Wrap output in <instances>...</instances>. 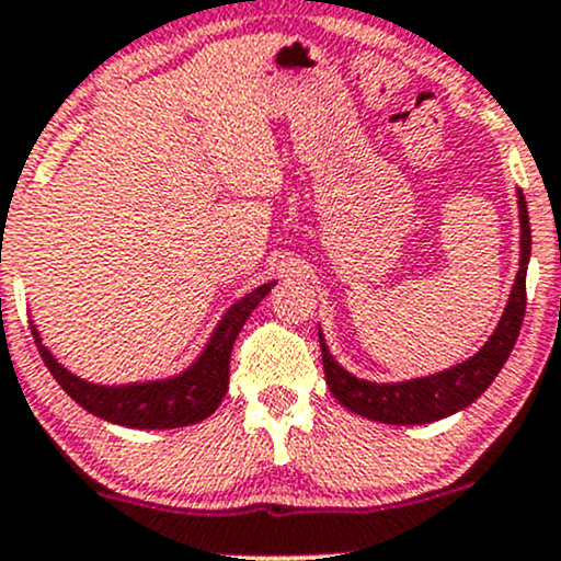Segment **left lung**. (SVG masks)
<instances>
[{
	"label": "left lung",
	"instance_id": "obj_1",
	"mask_svg": "<svg viewBox=\"0 0 561 561\" xmlns=\"http://www.w3.org/2000/svg\"><path fill=\"white\" fill-rule=\"evenodd\" d=\"M516 203H519V273H516L514 286H511L508 305L500 316L495 331L490 340L476 351L471 358L449 366V369L436 371L427 377L401 379V382H375V379H360L347 371L340 360L334 358L327 345V336L318 329L323 355V371H327V385L334 399L351 412L366 420L388 425H425L436 420L449 417L484 393L492 379L500 375L503 364L508 360L511 351L519 336L524 307H527V264L529 249H533V234H529L527 201L522 190H516Z\"/></svg>",
	"mask_w": 561,
	"mask_h": 561
}]
</instances>
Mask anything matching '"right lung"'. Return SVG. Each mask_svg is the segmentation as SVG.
Here are the masks:
<instances>
[{"instance_id": "add662e5", "label": "right lung", "mask_w": 561, "mask_h": 561, "mask_svg": "<svg viewBox=\"0 0 561 561\" xmlns=\"http://www.w3.org/2000/svg\"><path fill=\"white\" fill-rule=\"evenodd\" d=\"M275 280L256 286L254 291L240 297L227 307L221 321L210 331L206 347L179 375L162 379H144V382L101 385L77 377L61 360L42 345L39 329L32 321V334L37 342L42 360L56 377L66 393L82 409L106 423L138 427V431H165V427H184L206 420L216 412L230 385V353L240 329L249 321L251 312L270 294Z\"/></svg>"}]
</instances>
